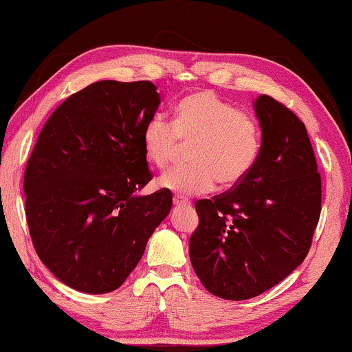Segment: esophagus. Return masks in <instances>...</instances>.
Segmentation results:
<instances>
[{"mask_svg":"<svg viewBox=\"0 0 352 352\" xmlns=\"http://www.w3.org/2000/svg\"><path fill=\"white\" fill-rule=\"evenodd\" d=\"M174 205L175 206H185V208H189L191 206V202L186 199H182V197H174Z\"/></svg>","mask_w":352,"mask_h":352,"instance_id":"1","label":"esophagus"}]
</instances>
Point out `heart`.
Instances as JSON below:
<instances>
[{"label":"heart","instance_id":"1","mask_svg":"<svg viewBox=\"0 0 352 352\" xmlns=\"http://www.w3.org/2000/svg\"><path fill=\"white\" fill-rule=\"evenodd\" d=\"M183 144H191L192 163L167 172L158 185L178 196H200L219 182L238 185L249 174L260 152V131L249 114L213 92L199 91L177 103L174 124L155 114L144 125V153L160 169L174 163Z\"/></svg>","mask_w":352,"mask_h":352}]
</instances>
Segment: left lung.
Instances as JSON below:
<instances>
[{"mask_svg": "<svg viewBox=\"0 0 352 352\" xmlns=\"http://www.w3.org/2000/svg\"><path fill=\"white\" fill-rule=\"evenodd\" d=\"M258 156L238 185L199 200L189 258L202 285L228 300L258 296L302 263L321 213V177L305 125L267 96L254 102Z\"/></svg>", "mask_w": 352, "mask_h": 352, "instance_id": "left-lung-1", "label": "left lung"}]
</instances>
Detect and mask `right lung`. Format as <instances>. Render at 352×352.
<instances>
[{
  "mask_svg": "<svg viewBox=\"0 0 352 352\" xmlns=\"http://www.w3.org/2000/svg\"><path fill=\"white\" fill-rule=\"evenodd\" d=\"M150 81L104 80L74 94L43 125L25 172L26 221L42 263L67 287L114 292L170 213L152 180L142 130L161 103Z\"/></svg>",
  "mask_w": 352,
  "mask_h": 352,
  "instance_id": "1",
  "label": "right lung"
}]
</instances>
